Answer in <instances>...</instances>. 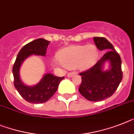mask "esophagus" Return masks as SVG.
<instances>
[{"instance_id": "esophagus-1", "label": "esophagus", "mask_w": 134, "mask_h": 134, "mask_svg": "<svg viewBox=\"0 0 134 134\" xmlns=\"http://www.w3.org/2000/svg\"><path fill=\"white\" fill-rule=\"evenodd\" d=\"M75 74H76V73H74V72L68 73V74H67V77H72V76H74V75H75Z\"/></svg>"}]
</instances>
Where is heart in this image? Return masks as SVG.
Listing matches in <instances>:
<instances>
[{
	"label": "heart",
	"instance_id": "b5f03b06",
	"mask_svg": "<svg viewBox=\"0 0 134 134\" xmlns=\"http://www.w3.org/2000/svg\"><path fill=\"white\" fill-rule=\"evenodd\" d=\"M58 58L62 64L69 68L77 67L86 70L93 66L98 58V50L93 44L74 45L63 48L58 52ZM55 65L59 63L54 62Z\"/></svg>",
	"mask_w": 134,
	"mask_h": 134
}]
</instances>
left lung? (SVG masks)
<instances>
[{
    "instance_id": "obj_1",
    "label": "left lung",
    "mask_w": 134,
    "mask_h": 134,
    "mask_svg": "<svg viewBox=\"0 0 134 134\" xmlns=\"http://www.w3.org/2000/svg\"><path fill=\"white\" fill-rule=\"evenodd\" d=\"M93 40L99 50L107 52L93 67L80 74L82 83L79 92L86 99L99 102L112 96L121 83V59L112 43L105 38L95 37ZM106 62H109L110 67L104 70Z\"/></svg>"
}]
</instances>
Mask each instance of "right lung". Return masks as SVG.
<instances>
[{
  "instance_id": "obj_1",
  "label": "right lung",
  "mask_w": 134,
  "mask_h": 134,
  "mask_svg": "<svg viewBox=\"0 0 134 134\" xmlns=\"http://www.w3.org/2000/svg\"><path fill=\"white\" fill-rule=\"evenodd\" d=\"M50 41L40 38L31 41L19 52L13 67L14 86L26 101L32 103H42L50 99L58 89V84L65 77H57L52 74H46L39 82L33 86L24 84L20 78V69L23 62L31 55L45 57Z\"/></svg>"
}]
</instances>
